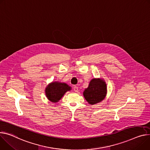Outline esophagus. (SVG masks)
<instances>
[{"mask_svg":"<svg viewBox=\"0 0 150 150\" xmlns=\"http://www.w3.org/2000/svg\"><path fill=\"white\" fill-rule=\"evenodd\" d=\"M74 90L75 91V92H77L78 90V87L77 86H74Z\"/></svg>","mask_w":150,"mask_h":150,"instance_id":"obj_1","label":"esophagus"}]
</instances>
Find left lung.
<instances>
[{
	"label": "left lung",
	"mask_w": 150,
	"mask_h": 150,
	"mask_svg": "<svg viewBox=\"0 0 150 150\" xmlns=\"http://www.w3.org/2000/svg\"><path fill=\"white\" fill-rule=\"evenodd\" d=\"M106 94V85L102 79H93L84 93L86 100L91 105L98 103L103 100Z\"/></svg>",
	"instance_id": "obj_1"
}]
</instances>
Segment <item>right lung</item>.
Listing matches in <instances>:
<instances>
[{"label":"right lung","instance_id":"add662e5","mask_svg":"<svg viewBox=\"0 0 150 150\" xmlns=\"http://www.w3.org/2000/svg\"><path fill=\"white\" fill-rule=\"evenodd\" d=\"M71 90V87L65 83H52L46 88L45 94L47 98L51 102H59L64 93Z\"/></svg>","mask_w":150,"mask_h":150}]
</instances>
